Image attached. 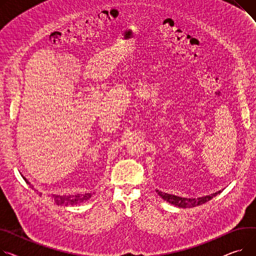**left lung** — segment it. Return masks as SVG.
Returning <instances> with one entry per match:
<instances>
[{"label": "left lung", "instance_id": "obj_1", "mask_svg": "<svg viewBox=\"0 0 256 256\" xmlns=\"http://www.w3.org/2000/svg\"><path fill=\"white\" fill-rule=\"evenodd\" d=\"M158 194L162 196V198H164V200H166L170 204H173V205L179 207V208H192L196 206H200L205 204L206 202L210 200L211 198H213L214 196H216L218 194L221 192V190L214 192L212 194L209 196H200L198 198H182V196H178L175 194H166L160 190H156Z\"/></svg>", "mask_w": 256, "mask_h": 256}]
</instances>
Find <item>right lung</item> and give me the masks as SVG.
I'll return each mask as SVG.
<instances>
[{"label":"right lung","instance_id":"obj_1","mask_svg":"<svg viewBox=\"0 0 256 256\" xmlns=\"http://www.w3.org/2000/svg\"><path fill=\"white\" fill-rule=\"evenodd\" d=\"M22 178L24 179V181L28 185H30V183L26 180V178H24V176H22ZM51 196H52L54 202L56 204V205H58V206H73V205H77V204H80V202H83L85 200H88V198H90L92 196V194H74V196L51 194Z\"/></svg>","mask_w":256,"mask_h":256}]
</instances>
